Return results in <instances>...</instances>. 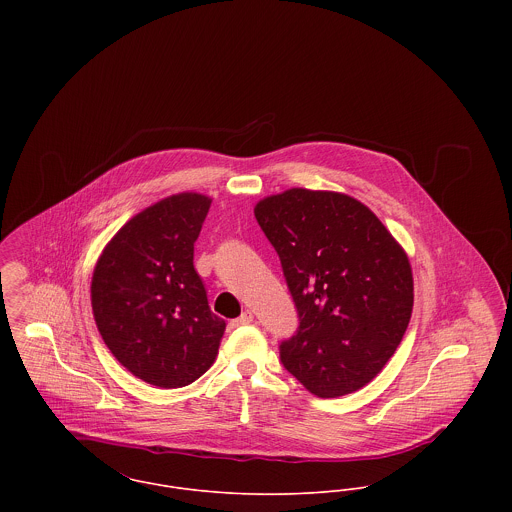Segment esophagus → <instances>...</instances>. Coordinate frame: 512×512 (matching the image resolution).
I'll list each match as a JSON object with an SVG mask.
<instances>
[{
	"label": "esophagus",
	"mask_w": 512,
	"mask_h": 512,
	"mask_svg": "<svg viewBox=\"0 0 512 512\" xmlns=\"http://www.w3.org/2000/svg\"><path fill=\"white\" fill-rule=\"evenodd\" d=\"M252 321H254V315H252L250 311H244L240 317L232 319V321H230V325H232V327H242V325H250Z\"/></svg>",
	"instance_id": "esophagus-1"
}]
</instances>
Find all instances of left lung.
Here are the masks:
<instances>
[{"instance_id":"left-lung-1","label":"left lung","mask_w":512,"mask_h":512,"mask_svg":"<svg viewBox=\"0 0 512 512\" xmlns=\"http://www.w3.org/2000/svg\"><path fill=\"white\" fill-rule=\"evenodd\" d=\"M254 217L276 248L299 315L280 359L319 398L351 394L394 355L412 317L404 248L361 201L288 189Z\"/></svg>"}]
</instances>
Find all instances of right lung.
<instances>
[{
    "mask_svg": "<svg viewBox=\"0 0 512 512\" xmlns=\"http://www.w3.org/2000/svg\"><path fill=\"white\" fill-rule=\"evenodd\" d=\"M211 209L199 193L171 195L128 220L92 274V313L110 353L134 376L181 388L217 359L224 319L193 266L195 240Z\"/></svg>",
    "mask_w": 512,
    "mask_h": 512,
    "instance_id": "1",
    "label": "right lung"
}]
</instances>
